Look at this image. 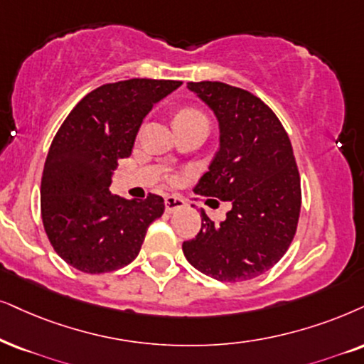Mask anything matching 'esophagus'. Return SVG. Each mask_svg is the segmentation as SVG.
Returning <instances> with one entry per match:
<instances>
[{"label":"esophagus","mask_w":364,"mask_h":364,"mask_svg":"<svg viewBox=\"0 0 364 364\" xmlns=\"http://www.w3.org/2000/svg\"><path fill=\"white\" fill-rule=\"evenodd\" d=\"M164 205H166V213H173V211L183 208L185 201L179 196H166L164 198Z\"/></svg>","instance_id":"esophagus-1"}]
</instances>
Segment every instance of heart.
<instances>
[{
    "label": "heart",
    "instance_id": "b5f03b06",
    "mask_svg": "<svg viewBox=\"0 0 364 364\" xmlns=\"http://www.w3.org/2000/svg\"><path fill=\"white\" fill-rule=\"evenodd\" d=\"M176 119H205V116L196 109H183L176 114Z\"/></svg>",
    "mask_w": 364,
    "mask_h": 364
}]
</instances>
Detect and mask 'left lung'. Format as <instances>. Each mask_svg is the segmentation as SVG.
<instances>
[{
    "mask_svg": "<svg viewBox=\"0 0 364 364\" xmlns=\"http://www.w3.org/2000/svg\"><path fill=\"white\" fill-rule=\"evenodd\" d=\"M213 110L220 146L195 191L230 201L215 223L201 210V230L183 242L188 262L222 282L267 272L291 245L301 211V178L287 132L269 105L223 82H188Z\"/></svg>",
    "mask_w": 364,
    "mask_h": 364,
    "instance_id": "1",
    "label": "left lung"
}]
</instances>
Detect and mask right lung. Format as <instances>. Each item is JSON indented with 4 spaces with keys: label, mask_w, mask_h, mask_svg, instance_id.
<instances>
[{
    "label": "right lung",
    "mask_w": 364,
    "mask_h": 364,
    "mask_svg": "<svg viewBox=\"0 0 364 364\" xmlns=\"http://www.w3.org/2000/svg\"><path fill=\"white\" fill-rule=\"evenodd\" d=\"M183 82L131 79L87 94L60 126L41 176V220L55 252L77 270L104 274L131 264L164 200L109 191L117 161L131 156L142 119Z\"/></svg>",
    "instance_id": "obj_1"
}]
</instances>
